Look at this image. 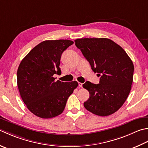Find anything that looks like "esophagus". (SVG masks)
Listing matches in <instances>:
<instances>
[{
	"mask_svg": "<svg viewBox=\"0 0 148 148\" xmlns=\"http://www.w3.org/2000/svg\"><path fill=\"white\" fill-rule=\"evenodd\" d=\"M78 85H79V86H80V87H82V86H83V83H78Z\"/></svg>",
	"mask_w": 148,
	"mask_h": 148,
	"instance_id": "34e87169",
	"label": "esophagus"
}]
</instances>
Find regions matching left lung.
Masks as SVG:
<instances>
[{
  "mask_svg": "<svg viewBox=\"0 0 148 148\" xmlns=\"http://www.w3.org/2000/svg\"><path fill=\"white\" fill-rule=\"evenodd\" d=\"M74 42L92 70L100 76L99 84L86 82L83 85L90 94L84 106L99 116L114 114L123 106L131 90L134 71L132 60L120 45L105 38Z\"/></svg>",
  "mask_w": 148,
  "mask_h": 148,
  "instance_id": "8db88e82",
  "label": "left lung"
}]
</instances>
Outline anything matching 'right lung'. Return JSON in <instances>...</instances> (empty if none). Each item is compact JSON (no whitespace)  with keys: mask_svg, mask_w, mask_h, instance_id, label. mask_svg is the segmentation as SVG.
Here are the masks:
<instances>
[{"mask_svg":"<svg viewBox=\"0 0 148 148\" xmlns=\"http://www.w3.org/2000/svg\"><path fill=\"white\" fill-rule=\"evenodd\" d=\"M74 42L69 40H45L35 46L20 62L17 85L20 96L31 112L49 119L63 112L69 97L78 86L76 81H56L61 74L60 59Z\"/></svg>","mask_w":148,"mask_h":148,"instance_id":"obj_1","label":"right lung"}]
</instances>
